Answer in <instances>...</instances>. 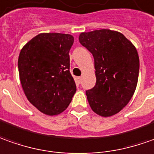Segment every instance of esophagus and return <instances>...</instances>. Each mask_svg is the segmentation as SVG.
<instances>
[{"label": "esophagus", "mask_w": 154, "mask_h": 154, "mask_svg": "<svg viewBox=\"0 0 154 154\" xmlns=\"http://www.w3.org/2000/svg\"><path fill=\"white\" fill-rule=\"evenodd\" d=\"M77 82H78L79 83H81L82 80V77H78L77 78Z\"/></svg>", "instance_id": "esophagus-1"}]
</instances>
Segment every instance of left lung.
<instances>
[{
	"instance_id": "1",
	"label": "left lung",
	"mask_w": 154,
	"mask_h": 154,
	"mask_svg": "<svg viewBox=\"0 0 154 154\" xmlns=\"http://www.w3.org/2000/svg\"><path fill=\"white\" fill-rule=\"evenodd\" d=\"M79 42L94 59L96 84L86 91L88 103L100 116H112L134 94L139 74L137 49L122 33L109 29L81 33Z\"/></svg>"
}]
</instances>
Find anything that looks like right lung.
Masks as SVG:
<instances>
[{
    "label": "right lung",
    "mask_w": 154,
    "mask_h": 154,
    "mask_svg": "<svg viewBox=\"0 0 154 154\" xmlns=\"http://www.w3.org/2000/svg\"><path fill=\"white\" fill-rule=\"evenodd\" d=\"M73 42L71 34L43 33L20 51L17 64L23 92L34 107L48 116L63 112L77 90L69 70Z\"/></svg>",
    "instance_id": "1"
}]
</instances>
